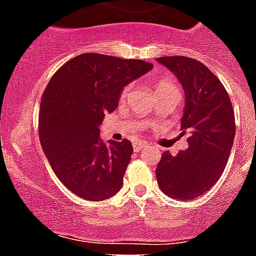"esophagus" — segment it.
<instances>
[{"label": "esophagus", "mask_w": 256, "mask_h": 256, "mask_svg": "<svg viewBox=\"0 0 256 256\" xmlns=\"http://www.w3.org/2000/svg\"><path fill=\"white\" fill-rule=\"evenodd\" d=\"M147 147V143L143 140H139V142H135L134 146H132V148H134L135 152H139L142 151V150H144V148Z\"/></svg>", "instance_id": "esophagus-1"}]
</instances>
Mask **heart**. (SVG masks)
<instances>
[{
	"label": "heart",
	"mask_w": 256,
	"mask_h": 256,
	"mask_svg": "<svg viewBox=\"0 0 256 256\" xmlns=\"http://www.w3.org/2000/svg\"><path fill=\"white\" fill-rule=\"evenodd\" d=\"M154 94L156 92H160V91H177L178 92V87L176 84L172 80V79L166 78V76H162V78H158L154 80ZM128 91H130V86H126L121 91V95H120V98L121 100H124V98H128Z\"/></svg>",
	"instance_id": "obj_1"
}]
</instances>
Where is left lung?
<instances>
[{
  "mask_svg": "<svg viewBox=\"0 0 256 256\" xmlns=\"http://www.w3.org/2000/svg\"><path fill=\"white\" fill-rule=\"evenodd\" d=\"M156 61L177 76L184 91L182 135L188 147L161 156L156 168L160 188L177 200L203 195L214 186L228 162L236 135L234 109L226 90L202 62L184 56L158 57Z\"/></svg>",
  "mask_w": 256,
  "mask_h": 256,
  "instance_id": "1",
  "label": "left lung"
}]
</instances>
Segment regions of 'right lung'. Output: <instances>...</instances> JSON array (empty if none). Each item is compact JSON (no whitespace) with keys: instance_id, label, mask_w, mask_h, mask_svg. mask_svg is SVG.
<instances>
[{"instance_id":"add662e5","label":"right lung","mask_w":256,"mask_h":256,"mask_svg":"<svg viewBox=\"0 0 256 256\" xmlns=\"http://www.w3.org/2000/svg\"><path fill=\"white\" fill-rule=\"evenodd\" d=\"M154 68L142 60L83 53L54 72L42 94L38 136L60 181L75 195L98 202L120 191L132 144L98 138L106 113L124 86Z\"/></svg>"}]
</instances>
